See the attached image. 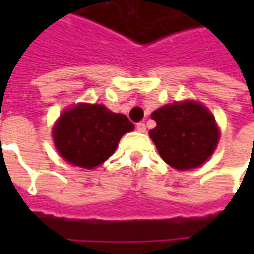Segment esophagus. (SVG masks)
Masks as SVG:
<instances>
[{"mask_svg": "<svg viewBox=\"0 0 254 254\" xmlns=\"http://www.w3.org/2000/svg\"><path fill=\"white\" fill-rule=\"evenodd\" d=\"M135 128H137V131L144 132V131H145V124H144V123H137Z\"/></svg>", "mask_w": 254, "mask_h": 254, "instance_id": "34e87169", "label": "esophagus"}]
</instances>
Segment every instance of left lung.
Returning <instances> with one entry per match:
<instances>
[{"mask_svg": "<svg viewBox=\"0 0 254 254\" xmlns=\"http://www.w3.org/2000/svg\"><path fill=\"white\" fill-rule=\"evenodd\" d=\"M150 137L161 158L177 170L200 167L215 151L219 130L213 116L196 102L167 104L152 113Z\"/></svg>", "mask_w": 254, "mask_h": 254, "instance_id": "obj_1", "label": "left lung"}]
</instances>
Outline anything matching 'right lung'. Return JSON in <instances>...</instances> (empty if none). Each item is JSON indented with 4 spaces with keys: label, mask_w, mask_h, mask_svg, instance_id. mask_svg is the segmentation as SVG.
<instances>
[{
    "label": "right lung",
    "mask_w": 254,
    "mask_h": 254,
    "mask_svg": "<svg viewBox=\"0 0 254 254\" xmlns=\"http://www.w3.org/2000/svg\"><path fill=\"white\" fill-rule=\"evenodd\" d=\"M134 130L124 114L103 104H79L61 116L54 127L56 150L82 168H94L112 155L126 132Z\"/></svg>",
    "instance_id": "right-lung-1"
}]
</instances>
